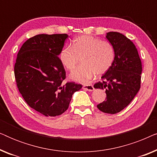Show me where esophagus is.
Instances as JSON below:
<instances>
[{
	"mask_svg": "<svg viewBox=\"0 0 157 157\" xmlns=\"http://www.w3.org/2000/svg\"><path fill=\"white\" fill-rule=\"evenodd\" d=\"M83 89L86 90V91H92L94 89V86L92 84H88V85H84L83 86Z\"/></svg>",
	"mask_w": 157,
	"mask_h": 157,
	"instance_id": "34e87169",
	"label": "esophagus"
}]
</instances>
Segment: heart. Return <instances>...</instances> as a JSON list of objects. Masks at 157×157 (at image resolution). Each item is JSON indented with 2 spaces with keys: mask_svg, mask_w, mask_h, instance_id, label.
Instances as JSON below:
<instances>
[{
  "mask_svg": "<svg viewBox=\"0 0 157 157\" xmlns=\"http://www.w3.org/2000/svg\"><path fill=\"white\" fill-rule=\"evenodd\" d=\"M60 61L66 69L73 71L71 78L81 83H88L96 74L101 76L106 73L113 65L115 51L112 44L108 40L91 36L83 35L74 38L71 46L62 49Z\"/></svg>",
  "mask_w": 157,
  "mask_h": 157,
  "instance_id": "1",
  "label": "heart"
}]
</instances>
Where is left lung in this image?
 I'll return each mask as SVG.
<instances>
[{"label": "left lung", "mask_w": 157, "mask_h": 157, "mask_svg": "<svg viewBox=\"0 0 157 157\" xmlns=\"http://www.w3.org/2000/svg\"><path fill=\"white\" fill-rule=\"evenodd\" d=\"M106 38L114 48V61L103 75L102 81L94 86L106 90V100L97 108L104 113L114 114L126 108L140 89L142 65L136 46L125 36L109 32Z\"/></svg>", "instance_id": "obj_1"}]
</instances>
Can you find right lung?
I'll return each mask as SVG.
<instances>
[{
    "mask_svg": "<svg viewBox=\"0 0 157 157\" xmlns=\"http://www.w3.org/2000/svg\"><path fill=\"white\" fill-rule=\"evenodd\" d=\"M68 37L66 33L39 34L30 38L19 50L14 65L18 91L27 104L46 117L67 110L72 95L82 85L67 81L58 56Z\"/></svg>",
    "mask_w": 157,
    "mask_h": 157,
    "instance_id": "add662e5",
    "label": "right lung"
}]
</instances>
